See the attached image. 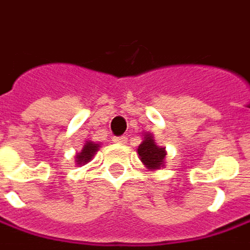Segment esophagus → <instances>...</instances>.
<instances>
[{
  "label": "esophagus",
  "mask_w": 250,
  "mask_h": 250,
  "mask_svg": "<svg viewBox=\"0 0 250 250\" xmlns=\"http://www.w3.org/2000/svg\"><path fill=\"white\" fill-rule=\"evenodd\" d=\"M112 141H114L115 144H125V142H126V136H114Z\"/></svg>",
  "instance_id": "obj_1"
}]
</instances>
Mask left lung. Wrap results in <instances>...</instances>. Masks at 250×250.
<instances>
[{"label":"left lung","instance_id":"8db88e82","mask_svg":"<svg viewBox=\"0 0 250 250\" xmlns=\"http://www.w3.org/2000/svg\"><path fill=\"white\" fill-rule=\"evenodd\" d=\"M138 155L141 162L148 170H159L165 167L167 149L156 145L151 132L144 134L142 142L138 146Z\"/></svg>","mask_w":250,"mask_h":250}]
</instances>
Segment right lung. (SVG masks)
<instances>
[{"label": "right lung", "mask_w": 250, "mask_h": 250, "mask_svg": "<svg viewBox=\"0 0 250 250\" xmlns=\"http://www.w3.org/2000/svg\"><path fill=\"white\" fill-rule=\"evenodd\" d=\"M101 148V144L98 142H92V141H86L83 144V148L81 149V152H78L75 155V162L78 167H82V165H86L94 156L95 153L98 152V149Z\"/></svg>", "instance_id": "add662e5"}]
</instances>
